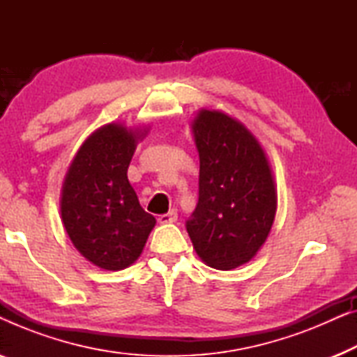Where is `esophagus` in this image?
<instances>
[{
  "mask_svg": "<svg viewBox=\"0 0 357 357\" xmlns=\"http://www.w3.org/2000/svg\"><path fill=\"white\" fill-rule=\"evenodd\" d=\"M158 221H159L160 224H170V222H175V221H177V209H170L169 213L160 214V216L158 218Z\"/></svg>",
  "mask_w": 357,
  "mask_h": 357,
  "instance_id": "34e87169",
  "label": "esophagus"
}]
</instances>
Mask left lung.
I'll use <instances>...</instances> for the list:
<instances>
[{"label": "left lung", "instance_id": "obj_1", "mask_svg": "<svg viewBox=\"0 0 357 357\" xmlns=\"http://www.w3.org/2000/svg\"><path fill=\"white\" fill-rule=\"evenodd\" d=\"M199 154L198 203L185 226L199 258L216 270L252 260L275 221L266 155L241 121L202 110L193 121Z\"/></svg>", "mask_w": 357, "mask_h": 357}]
</instances>
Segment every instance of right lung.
<instances>
[{
  "label": "right lung",
  "instance_id": "right-lung-1",
  "mask_svg": "<svg viewBox=\"0 0 357 357\" xmlns=\"http://www.w3.org/2000/svg\"><path fill=\"white\" fill-rule=\"evenodd\" d=\"M143 135L110 123L77 151L61 193L71 242L102 270H123L141 255L155 219L138 202L126 172Z\"/></svg>",
  "mask_w": 357,
  "mask_h": 357
}]
</instances>
